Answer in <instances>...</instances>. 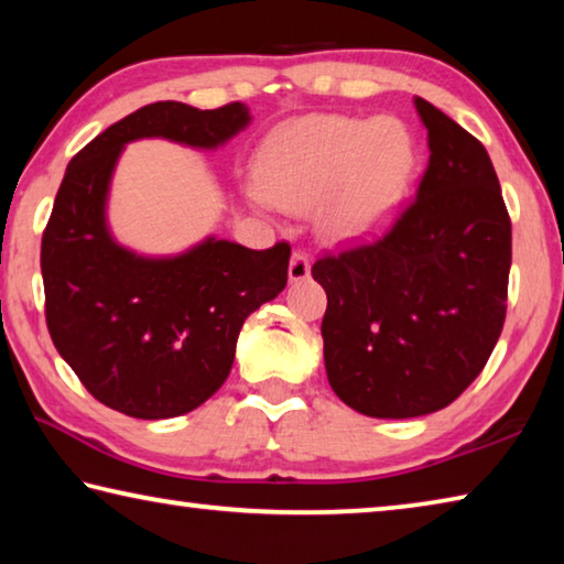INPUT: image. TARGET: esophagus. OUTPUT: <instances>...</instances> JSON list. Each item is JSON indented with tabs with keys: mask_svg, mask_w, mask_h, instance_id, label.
Listing matches in <instances>:
<instances>
[{
	"mask_svg": "<svg viewBox=\"0 0 564 564\" xmlns=\"http://www.w3.org/2000/svg\"><path fill=\"white\" fill-rule=\"evenodd\" d=\"M311 275V259L305 251H293L291 256V263H289V279L291 283H299L305 281Z\"/></svg>",
	"mask_w": 564,
	"mask_h": 564,
	"instance_id": "1",
	"label": "esophagus"
}]
</instances>
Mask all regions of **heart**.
<instances>
[{
    "label": "heart",
    "mask_w": 564,
    "mask_h": 564,
    "mask_svg": "<svg viewBox=\"0 0 564 564\" xmlns=\"http://www.w3.org/2000/svg\"><path fill=\"white\" fill-rule=\"evenodd\" d=\"M413 161V139L398 119L308 117L269 141L248 196L295 214L321 206V234L352 241L393 216Z\"/></svg>",
    "instance_id": "1"
}]
</instances>
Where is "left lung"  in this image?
<instances>
[{"instance_id": "left-lung-1", "label": "left lung", "mask_w": 564, "mask_h": 564, "mask_svg": "<svg viewBox=\"0 0 564 564\" xmlns=\"http://www.w3.org/2000/svg\"><path fill=\"white\" fill-rule=\"evenodd\" d=\"M431 161L386 236L313 263L328 383L370 417L435 413L480 376L508 308L512 226L488 151L415 97Z\"/></svg>"}]
</instances>
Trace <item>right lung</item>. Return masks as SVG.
Listing matches in <instances>:
<instances>
[{"label": "right lung", "mask_w": 564, "mask_h": 564, "mask_svg": "<svg viewBox=\"0 0 564 564\" xmlns=\"http://www.w3.org/2000/svg\"><path fill=\"white\" fill-rule=\"evenodd\" d=\"M248 121L241 101L206 111L156 101L66 166L42 236L46 328L84 388L123 415H184L224 386L243 321L285 289L291 246L253 251L212 236L166 259L133 253L107 224L113 166L129 141L216 149Z\"/></svg>", "instance_id": "obj_1"}]
</instances>
